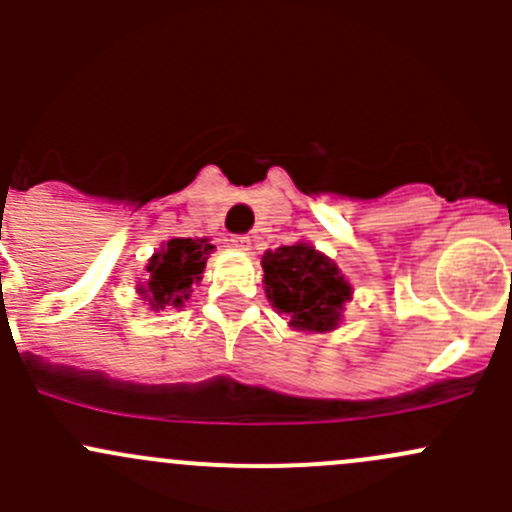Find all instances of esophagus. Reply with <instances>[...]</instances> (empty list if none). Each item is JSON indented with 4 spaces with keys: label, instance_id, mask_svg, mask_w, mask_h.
<instances>
[{
    "label": "esophagus",
    "instance_id": "obj_1",
    "mask_svg": "<svg viewBox=\"0 0 512 512\" xmlns=\"http://www.w3.org/2000/svg\"><path fill=\"white\" fill-rule=\"evenodd\" d=\"M230 245L235 247V250H250L252 240L247 235H232L230 237Z\"/></svg>",
    "mask_w": 512,
    "mask_h": 512
}]
</instances>
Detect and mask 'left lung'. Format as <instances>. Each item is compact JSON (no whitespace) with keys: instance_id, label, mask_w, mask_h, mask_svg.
<instances>
[{"instance_id":"1","label":"left lung","mask_w":512,"mask_h":512,"mask_svg":"<svg viewBox=\"0 0 512 512\" xmlns=\"http://www.w3.org/2000/svg\"><path fill=\"white\" fill-rule=\"evenodd\" d=\"M265 294L277 312L289 317L297 332H332L339 327L344 302L352 299V285L337 262L309 242L282 245L262 255Z\"/></svg>"}]
</instances>
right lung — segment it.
<instances>
[{
  "label": "right lung",
  "instance_id": "1",
  "mask_svg": "<svg viewBox=\"0 0 512 512\" xmlns=\"http://www.w3.org/2000/svg\"><path fill=\"white\" fill-rule=\"evenodd\" d=\"M215 250L208 237H173L163 242L148 260V282L138 285V294L151 304L153 312L165 307H183L193 285L203 280L205 262Z\"/></svg>",
  "mask_w": 512,
  "mask_h": 512
}]
</instances>
